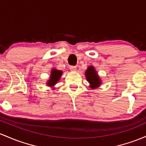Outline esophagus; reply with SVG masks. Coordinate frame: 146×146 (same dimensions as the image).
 Listing matches in <instances>:
<instances>
[{"label": "esophagus", "instance_id": "34e87169", "mask_svg": "<svg viewBox=\"0 0 146 146\" xmlns=\"http://www.w3.org/2000/svg\"><path fill=\"white\" fill-rule=\"evenodd\" d=\"M70 69L72 72H75L76 70V66H70Z\"/></svg>", "mask_w": 146, "mask_h": 146}]
</instances>
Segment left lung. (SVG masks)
Masks as SVG:
<instances>
[{"label": "left lung", "instance_id": "1", "mask_svg": "<svg viewBox=\"0 0 146 146\" xmlns=\"http://www.w3.org/2000/svg\"><path fill=\"white\" fill-rule=\"evenodd\" d=\"M86 76L88 81L90 83V88H95L101 84V80L92 66H90L86 72Z\"/></svg>", "mask_w": 146, "mask_h": 146}]
</instances>
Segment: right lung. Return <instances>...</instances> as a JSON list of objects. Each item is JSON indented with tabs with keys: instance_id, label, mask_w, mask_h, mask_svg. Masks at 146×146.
<instances>
[{
	"instance_id": "add662e5",
	"label": "right lung",
	"mask_w": 146,
	"mask_h": 146,
	"mask_svg": "<svg viewBox=\"0 0 146 146\" xmlns=\"http://www.w3.org/2000/svg\"><path fill=\"white\" fill-rule=\"evenodd\" d=\"M62 71L55 70V69L52 70L51 76H50V79L49 80L48 82H47V85L50 86H54L56 83L58 81V80L60 79Z\"/></svg>"
}]
</instances>
